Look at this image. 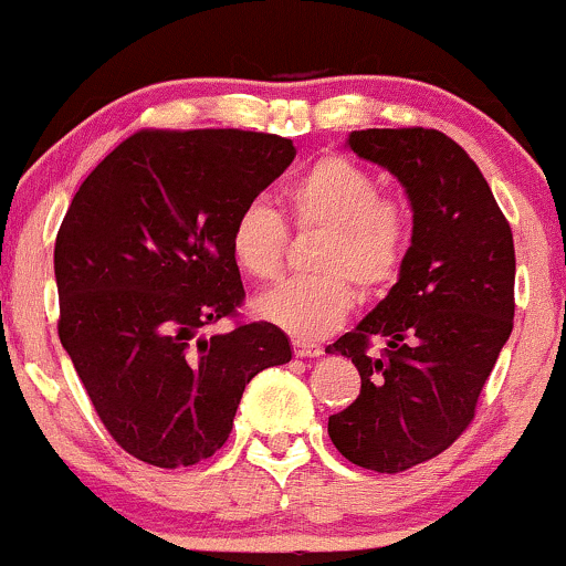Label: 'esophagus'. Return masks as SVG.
Listing matches in <instances>:
<instances>
[{"mask_svg": "<svg viewBox=\"0 0 566 566\" xmlns=\"http://www.w3.org/2000/svg\"><path fill=\"white\" fill-rule=\"evenodd\" d=\"M324 354V348L315 343H302V339H294V356L296 358H318Z\"/></svg>", "mask_w": 566, "mask_h": 566, "instance_id": "34e87169", "label": "esophagus"}]
</instances>
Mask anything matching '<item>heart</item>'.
Segmentation results:
<instances>
[{"instance_id":"b5f03b06","label":"heart","mask_w":566,"mask_h":566,"mask_svg":"<svg viewBox=\"0 0 566 566\" xmlns=\"http://www.w3.org/2000/svg\"><path fill=\"white\" fill-rule=\"evenodd\" d=\"M285 202L300 227L326 229L315 261L324 275L277 283L256 296L253 313L294 337L318 339L339 329L356 305L348 276L373 294L399 275L410 221L397 199L380 197L375 175L345 156L310 164L285 188ZM229 253L248 277L272 281L285 256V227L277 212L259 199L248 202L229 229Z\"/></svg>"}]
</instances>
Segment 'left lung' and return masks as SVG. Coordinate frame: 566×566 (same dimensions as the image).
<instances>
[{"instance_id": "8db88e82", "label": "left lung", "mask_w": 566, "mask_h": 566, "mask_svg": "<svg viewBox=\"0 0 566 566\" xmlns=\"http://www.w3.org/2000/svg\"><path fill=\"white\" fill-rule=\"evenodd\" d=\"M345 145L399 180L412 234L386 300L326 348L361 375L329 437L348 461L394 475L446 451L475 416L513 332V232L478 164L442 132L364 129ZM373 338L387 345L378 357Z\"/></svg>"}]
</instances>
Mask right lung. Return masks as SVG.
<instances>
[{
  "instance_id": "right-lung-1",
  "label": "right lung",
  "mask_w": 566,
  "mask_h": 566,
  "mask_svg": "<svg viewBox=\"0 0 566 566\" xmlns=\"http://www.w3.org/2000/svg\"><path fill=\"white\" fill-rule=\"evenodd\" d=\"M291 139L137 132L96 164L56 237L59 337L113 440L164 470L227 442L242 391L291 361L272 324L205 334L240 307L237 212L281 178Z\"/></svg>"
}]
</instances>
